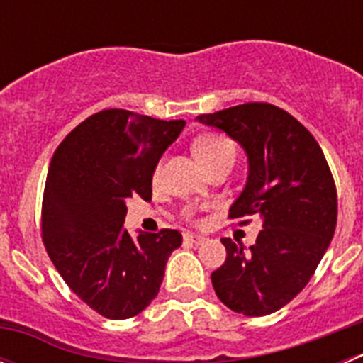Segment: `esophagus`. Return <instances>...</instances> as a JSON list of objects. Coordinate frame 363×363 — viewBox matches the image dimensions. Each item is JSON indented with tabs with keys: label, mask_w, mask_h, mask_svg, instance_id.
Segmentation results:
<instances>
[{
	"label": "esophagus",
	"mask_w": 363,
	"mask_h": 363,
	"mask_svg": "<svg viewBox=\"0 0 363 363\" xmlns=\"http://www.w3.org/2000/svg\"><path fill=\"white\" fill-rule=\"evenodd\" d=\"M185 243H192V245H203L205 238L203 236H198V234H184Z\"/></svg>",
	"instance_id": "34e87169"
}]
</instances>
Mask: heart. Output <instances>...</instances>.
Returning <instances> with one entry per match:
<instances>
[{
    "instance_id": "heart-1",
    "label": "heart",
    "mask_w": 363,
    "mask_h": 363,
    "mask_svg": "<svg viewBox=\"0 0 363 363\" xmlns=\"http://www.w3.org/2000/svg\"><path fill=\"white\" fill-rule=\"evenodd\" d=\"M192 150H194L196 158L200 160L205 169L223 158L234 160V152H236L233 142H230L229 138L221 136V134H203V136H200L194 142ZM158 174L160 169H156L154 178H158Z\"/></svg>"
}]
</instances>
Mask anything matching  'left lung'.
<instances>
[{
	"mask_svg": "<svg viewBox=\"0 0 363 363\" xmlns=\"http://www.w3.org/2000/svg\"><path fill=\"white\" fill-rule=\"evenodd\" d=\"M200 123L220 129L247 154L245 187L229 218L258 216L262 230L249 251L223 238L225 264L211 274L230 311L265 316L287 306L307 285L336 229L338 200L329 165L313 134L284 108L243 104Z\"/></svg>",
	"mask_w": 363,
	"mask_h": 363,
	"instance_id": "8db88e82",
	"label": "left lung"
}]
</instances>
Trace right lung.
Listing matches in <instances>:
<instances>
[{
  "label": "right lung",
  "mask_w": 363,
  "mask_h": 363,
  "mask_svg": "<svg viewBox=\"0 0 363 363\" xmlns=\"http://www.w3.org/2000/svg\"><path fill=\"white\" fill-rule=\"evenodd\" d=\"M184 120L123 108L96 112L60 143L41 207L45 249L65 284L108 320L133 318L156 298L167 259L182 245L174 229L133 238L127 200L152 196V174Z\"/></svg>",
  "instance_id": "right-lung-1"
}]
</instances>
